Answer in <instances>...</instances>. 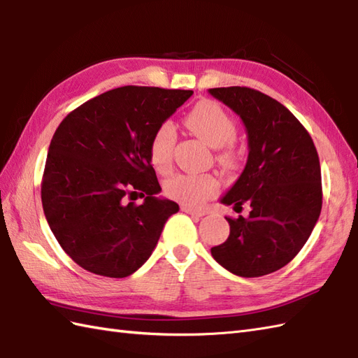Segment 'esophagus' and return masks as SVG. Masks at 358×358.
Wrapping results in <instances>:
<instances>
[{
    "label": "esophagus",
    "instance_id": "34e87169",
    "mask_svg": "<svg viewBox=\"0 0 358 358\" xmlns=\"http://www.w3.org/2000/svg\"><path fill=\"white\" fill-rule=\"evenodd\" d=\"M182 211H185L187 214H189V216H194V217H202V216H205V214H206L203 210L189 208V206H187V205L182 206Z\"/></svg>",
    "mask_w": 358,
    "mask_h": 358
}]
</instances>
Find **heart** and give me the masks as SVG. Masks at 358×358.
Segmentation results:
<instances>
[{
    "label": "heart",
    "mask_w": 358,
    "mask_h": 358,
    "mask_svg": "<svg viewBox=\"0 0 358 358\" xmlns=\"http://www.w3.org/2000/svg\"><path fill=\"white\" fill-rule=\"evenodd\" d=\"M185 124L197 138L211 148H224L217 155V161L231 166L234 152L231 144L237 134L234 117L216 102L205 101L197 104L185 117ZM176 145V129L165 121L155 130L150 139V161L159 173H169L173 165V152ZM219 184L210 174H176L165 182V193L171 199L189 206H199L217 192Z\"/></svg>",
    "instance_id": "heart-1"
}]
</instances>
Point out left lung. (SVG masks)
I'll use <instances>...</instances> for the list:
<instances>
[{"instance_id": "left-lung-1", "label": "left lung", "mask_w": 358, "mask_h": 358, "mask_svg": "<svg viewBox=\"0 0 358 358\" xmlns=\"http://www.w3.org/2000/svg\"><path fill=\"white\" fill-rule=\"evenodd\" d=\"M208 93L242 119L248 136V161L220 202L236 211L250 205L246 217H227L229 236L211 256L236 275L271 274L297 256L319 220V155L299 119L268 94L248 87Z\"/></svg>"}]
</instances>
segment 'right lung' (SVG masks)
I'll return each instance as SVG.
<instances>
[{"mask_svg":"<svg viewBox=\"0 0 358 358\" xmlns=\"http://www.w3.org/2000/svg\"><path fill=\"white\" fill-rule=\"evenodd\" d=\"M192 90L125 85L84 102L55 131L41 199L53 236L71 260L122 279L145 264L165 222L179 211L161 193L150 139ZM145 197L138 206L132 196Z\"/></svg>","mask_w":358,"mask_h":358,"instance_id":"add662e5","label":"right lung"}]
</instances>
